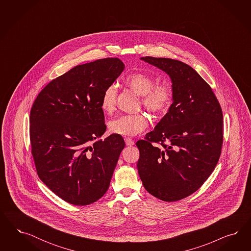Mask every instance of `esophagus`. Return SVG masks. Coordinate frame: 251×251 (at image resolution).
Segmentation results:
<instances>
[{
  "label": "esophagus",
  "mask_w": 251,
  "mask_h": 251,
  "mask_svg": "<svg viewBox=\"0 0 251 251\" xmlns=\"http://www.w3.org/2000/svg\"><path fill=\"white\" fill-rule=\"evenodd\" d=\"M125 140V144L126 145H128V146H131V145H134V141L132 140V139H130V138H125L124 139Z\"/></svg>",
  "instance_id": "1"
}]
</instances>
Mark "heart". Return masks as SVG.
Returning <instances> with one entry per match:
<instances>
[{"label":"heart","mask_w":251,"mask_h":251,"mask_svg":"<svg viewBox=\"0 0 251 251\" xmlns=\"http://www.w3.org/2000/svg\"><path fill=\"white\" fill-rule=\"evenodd\" d=\"M129 85L141 96L142 105L152 114H163L168 110L173 102V89L168 84H155L152 75L137 72L129 74L125 79ZM117 86L107 85L102 93L100 107L105 113H110L115 109L117 99ZM150 123L148 116L140 112L136 114H125L112 119L108 123L110 132L122 136H134L144 131Z\"/></svg>","instance_id":"heart-1"}]
</instances>
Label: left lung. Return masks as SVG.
Masks as SVG:
<instances>
[{
  "label": "left lung",
  "instance_id": "8db88e82",
  "mask_svg": "<svg viewBox=\"0 0 251 251\" xmlns=\"http://www.w3.org/2000/svg\"><path fill=\"white\" fill-rule=\"evenodd\" d=\"M141 60L170 76L174 98L154 129L136 143L138 172L152 196L179 201L199 190L218 163L223 111L211 86L190 65L167 58Z\"/></svg>",
  "mask_w": 251,
  "mask_h": 251
}]
</instances>
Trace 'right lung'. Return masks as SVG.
I'll return each instance as SVG.
<instances>
[{"instance_id":"right-lung-1","label":"right lung","mask_w":251,"mask_h":251,"mask_svg":"<svg viewBox=\"0 0 251 251\" xmlns=\"http://www.w3.org/2000/svg\"><path fill=\"white\" fill-rule=\"evenodd\" d=\"M118 58L77 65L38 94L29 118L31 152L39 178L74 205L97 201L106 192L125 146L106 131L101 97L124 70Z\"/></svg>"}]
</instances>
